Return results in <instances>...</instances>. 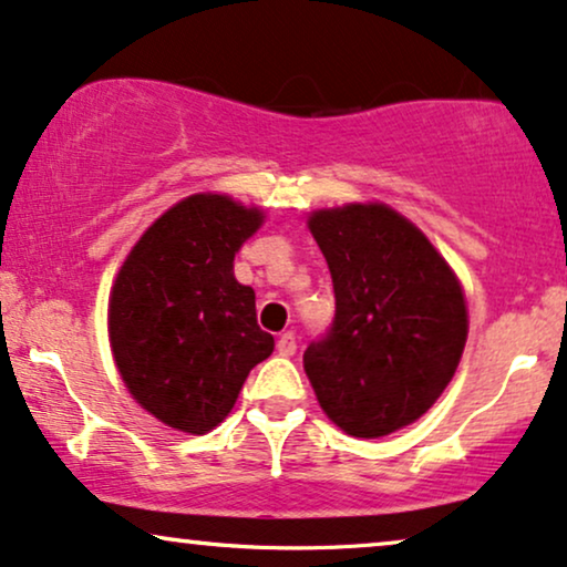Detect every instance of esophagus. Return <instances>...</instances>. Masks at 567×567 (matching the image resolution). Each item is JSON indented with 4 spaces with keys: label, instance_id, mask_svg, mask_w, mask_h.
I'll return each mask as SVG.
<instances>
[{
    "label": "esophagus",
    "instance_id": "1",
    "mask_svg": "<svg viewBox=\"0 0 567 567\" xmlns=\"http://www.w3.org/2000/svg\"><path fill=\"white\" fill-rule=\"evenodd\" d=\"M277 350L279 355H292L298 350V342H296V334L292 332H285L277 337Z\"/></svg>",
    "mask_w": 567,
    "mask_h": 567
}]
</instances>
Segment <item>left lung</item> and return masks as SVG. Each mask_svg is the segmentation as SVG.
Listing matches in <instances>:
<instances>
[{"instance_id": "8db88e82", "label": "left lung", "mask_w": 567, "mask_h": 567, "mask_svg": "<svg viewBox=\"0 0 567 567\" xmlns=\"http://www.w3.org/2000/svg\"><path fill=\"white\" fill-rule=\"evenodd\" d=\"M334 288V319L303 353L319 405L361 440L421 419L468 334L463 290L419 227L384 204L308 219Z\"/></svg>"}]
</instances>
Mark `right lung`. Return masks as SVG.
Returning <instances> with one entry per match:
<instances>
[{
	"label": "right lung",
	"mask_w": 567,
	"mask_h": 567,
	"mask_svg": "<svg viewBox=\"0 0 567 567\" xmlns=\"http://www.w3.org/2000/svg\"><path fill=\"white\" fill-rule=\"evenodd\" d=\"M259 209L190 196L143 233L110 298V342L131 395L162 424L209 432L233 411L248 371L275 350L254 290L233 275Z\"/></svg>",
	"instance_id": "1"
}]
</instances>
